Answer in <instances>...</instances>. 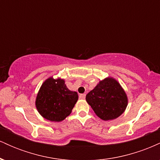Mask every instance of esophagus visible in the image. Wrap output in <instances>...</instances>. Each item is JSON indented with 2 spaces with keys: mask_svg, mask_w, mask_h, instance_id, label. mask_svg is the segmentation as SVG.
<instances>
[{
  "mask_svg": "<svg viewBox=\"0 0 160 160\" xmlns=\"http://www.w3.org/2000/svg\"><path fill=\"white\" fill-rule=\"evenodd\" d=\"M79 97H80V99H84L86 98V94L85 93H83V94H80L79 95Z\"/></svg>",
  "mask_w": 160,
  "mask_h": 160,
  "instance_id": "1",
  "label": "esophagus"
}]
</instances>
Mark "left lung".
<instances>
[{"label": "left lung", "mask_w": 160, "mask_h": 160, "mask_svg": "<svg viewBox=\"0 0 160 160\" xmlns=\"http://www.w3.org/2000/svg\"><path fill=\"white\" fill-rule=\"evenodd\" d=\"M86 100L95 114L103 120L120 117L128 103L126 92L113 78H106L99 82L95 89L86 95Z\"/></svg>", "instance_id": "left-lung-1"}]
</instances>
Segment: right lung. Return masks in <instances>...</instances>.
<instances>
[{"label":"right lung","instance_id":"obj_1","mask_svg":"<svg viewBox=\"0 0 160 160\" xmlns=\"http://www.w3.org/2000/svg\"><path fill=\"white\" fill-rule=\"evenodd\" d=\"M78 99L76 92L69 90L62 79H47L37 95L36 107L40 114L54 122L65 120Z\"/></svg>","mask_w":160,"mask_h":160}]
</instances>
